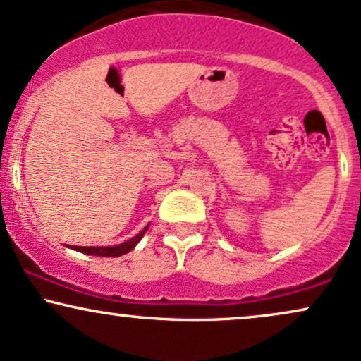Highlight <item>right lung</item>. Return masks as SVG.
Returning a JSON list of instances; mask_svg holds the SVG:
<instances>
[{
    "label": "right lung",
    "mask_w": 361,
    "mask_h": 361,
    "mask_svg": "<svg viewBox=\"0 0 361 361\" xmlns=\"http://www.w3.org/2000/svg\"><path fill=\"white\" fill-rule=\"evenodd\" d=\"M149 227V226H147ZM146 229H142L140 233L135 235V238L128 239V241L118 244V246H106V247H94V246H73V250L80 251V252H85V255H93V256H105V258H115V256H122L126 255V252L132 251L135 247V244H137L140 239H142V235L146 234Z\"/></svg>",
    "instance_id": "obj_1"
}]
</instances>
